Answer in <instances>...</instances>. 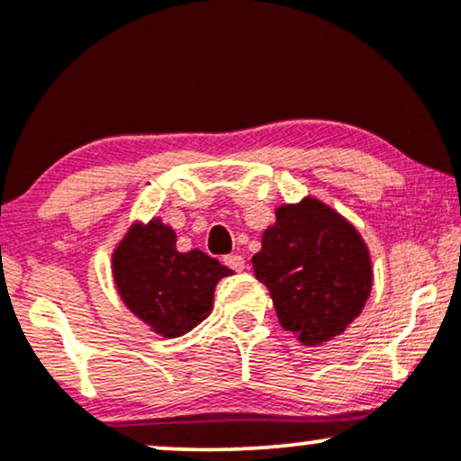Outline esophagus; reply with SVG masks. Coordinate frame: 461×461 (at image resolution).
<instances>
[{
    "instance_id": "1",
    "label": "esophagus",
    "mask_w": 461,
    "mask_h": 461,
    "mask_svg": "<svg viewBox=\"0 0 461 461\" xmlns=\"http://www.w3.org/2000/svg\"><path fill=\"white\" fill-rule=\"evenodd\" d=\"M223 264L227 268H231V271H242V268H245V258L242 256H225L223 258Z\"/></svg>"
}]
</instances>
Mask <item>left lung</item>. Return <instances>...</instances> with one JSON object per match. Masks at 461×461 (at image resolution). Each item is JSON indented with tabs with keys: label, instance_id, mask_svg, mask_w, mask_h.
Returning a JSON list of instances; mask_svg holds the SVG:
<instances>
[{
	"label": "left lung",
	"instance_id": "obj_1",
	"mask_svg": "<svg viewBox=\"0 0 461 461\" xmlns=\"http://www.w3.org/2000/svg\"><path fill=\"white\" fill-rule=\"evenodd\" d=\"M251 262L282 327L303 345H321L345 331L373 288L362 236L312 197L277 208Z\"/></svg>",
	"mask_w": 461,
	"mask_h": 461
}]
</instances>
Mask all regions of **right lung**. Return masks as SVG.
Segmentation results:
<instances>
[{
    "mask_svg": "<svg viewBox=\"0 0 461 461\" xmlns=\"http://www.w3.org/2000/svg\"><path fill=\"white\" fill-rule=\"evenodd\" d=\"M176 231L153 219L134 225L113 256L121 299L164 338L197 327L212 310L214 285L231 271L199 249L179 253Z\"/></svg>",
    "mask_w": 461,
    "mask_h": 461,
    "instance_id": "right-lung-1",
    "label": "right lung"
}]
</instances>
